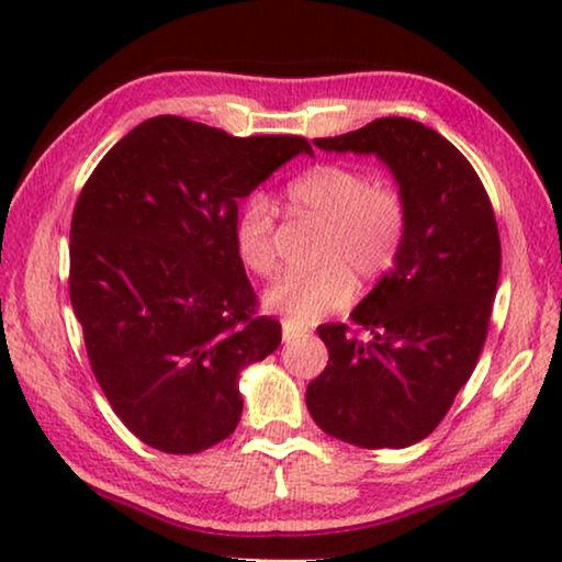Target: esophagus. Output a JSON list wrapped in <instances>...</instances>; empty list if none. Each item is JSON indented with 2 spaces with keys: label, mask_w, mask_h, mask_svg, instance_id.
I'll return each mask as SVG.
<instances>
[{
  "label": "esophagus",
  "mask_w": 562,
  "mask_h": 562,
  "mask_svg": "<svg viewBox=\"0 0 562 562\" xmlns=\"http://www.w3.org/2000/svg\"><path fill=\"white\" fill-rule=\"evenodd\" d=\"M281 335H283V342H296V340H304V337H310V329L299 327L294 322H283Z\"/></svg>",
  "instance_id": "34e87169"
}]
</instances>
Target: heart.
<instances>
[{
  "mask_svg": "<svg viewBox=\"0 0 562 562\" xmlns=\"http://www.w3.org/2000/svg\"><path fill=\"white\" fill-rule=\"evenodd\" d=\"M291 210L325 225L319 268L289 273L263 294L268 312L294 325H312L340 310L356 294V276L379 281L396 263L406 233L404 196L386 181L348 164H322L289 183ZM237 258L258 276L279 266L273 245V206L263 194H250L233 220Z\"/></svg>",
  "mask_w": 562,
  "mask_h": 562,
  "instance_id": "b5f03b06",
  "label": "heart"
}]
</instances>
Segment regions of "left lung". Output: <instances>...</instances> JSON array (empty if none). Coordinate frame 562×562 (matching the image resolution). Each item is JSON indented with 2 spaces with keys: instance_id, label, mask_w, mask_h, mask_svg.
<instances>
[{
  "instance_id": "8db88e82",
  "label": "left lung",
  "mask_w": 562,
  "mask_h": 562,
  "mask_svg": "<svg viewBox=\"0 0 562 562\" xmlns=\"http://www.w3.org/2000/svg\"><path fill=\"white\" fill-rule=\"evenodd\" d=\"M314 145L386 164L406 233L394 268L350 314L366 335L317 329L329 360L306 409L356 448H409L440 425L486 342L502 273L494 210L463 153L422 122L381 117Z\"/></svg>"
}]
</instances>
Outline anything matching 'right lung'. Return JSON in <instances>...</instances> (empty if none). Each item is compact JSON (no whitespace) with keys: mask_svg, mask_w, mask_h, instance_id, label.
<instances>
[{"mask_svg":"<svg viewBox=\"0 0 562 562\" xmlns=\"http://www.w3.org/2000/svg\"><path fill=\"white\" fill-rule=\"evenodd\" d=\"M312 145L145 120L89 176L71 220V306L106 402L145 445L191 456L235 432L240 373L279 348L233 243L237 204Z\"/></svg>","mask_w":562,"mask_h":562,"instance_id":"obj_1","label":"right lung"}]
</instances>
